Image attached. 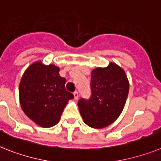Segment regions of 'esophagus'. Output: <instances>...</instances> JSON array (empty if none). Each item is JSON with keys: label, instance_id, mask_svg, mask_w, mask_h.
I'll use <instances>...</instances> for the list:
<instances>
[{"label": "esophagus", "instance_id": "obj_1", "mask_svg": "<svg viewBox=\"0 0 161 161\" xmlns=\"http://www.w3.org/2000/svg\"><path fill=\"white\" fill-rule=\"evenodd\" d=\"M74 99H75V100L78 99V92H74Z\"/></svg>", "mask_w": 161, "mask_h": 161}]
</instances>
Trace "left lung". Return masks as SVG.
Segmentation results:
<instances>
[{
	"instance_id": "left-lung-1",
	"label": "left lung",
	"mask_w": 161,
	"mask_h": 161,
	"mask_svg": "<svg viewBox=\"0 0 161 161\" xmlns=\"http://www.w3.org/2000/svg\"><path fill=\"white\" fill-rule=\"evenodd\" d=\"M129 90L126 74L114 63L93 69L91 97L81 98L78 102L85 124L94 129H102L114 122L124 109Z\"/></svg>"
}]
</instances>
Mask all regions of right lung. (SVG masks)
I'll return each instance as SVG.
<instances>
[{
	"instance_id": "1",
	"label": "right lung",
	"mask_w": 161,
	"mask_h": 161,
	"mask_svg": "<svg viewBox=\"0 0 161 161\" xmlns=\"http://www.w3.org/2000/svg\"><path fill=\"white\" fill-rule=\"evenodd\" d=\"M54 64L44 65L41 61L31 64L19 83V101L28 118L42 128H51L60 121L69 100L74 98L66 91L64 78Z\"/></svg>"
}]
</instances>
